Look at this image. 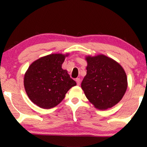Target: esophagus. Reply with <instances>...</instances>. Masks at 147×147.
<instances>
[{
	"label": "esophagus",
	"instance_id": "esophagus-1",
	"mask_svg": "<svg viewBox=\"0 0 147 147\" xmlns=\"http://www.w3.org/2000/svg\"><path fill=\"white\" fill-rule=\"evenodd\" d=\"M76 83H77V85L80 86V82H81V80H80V78H76Z\"/></svg>",
	"mask_w": 147,
	"mask_h": 147
}]
</instances>
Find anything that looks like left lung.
Returning <instances> with one entry per match:
<instances>
[{
    "label": "left lung",
    "instance_id": "left-lung-1",
    "mask_svg": "<svg viewBox=\"0 0 147 147\" xmlns=\"http://www.w3.org/2000/svg\"><path fill=\"white\" fill-rule=\"evenodd\" d=\"M87 74L81 86L96 108L105 110L118 103L127 89V78L121 65L104 55L86 58Z\"/></svg>",
    "mask_w": 147,
    "mask_h": 147
}]
</instances>
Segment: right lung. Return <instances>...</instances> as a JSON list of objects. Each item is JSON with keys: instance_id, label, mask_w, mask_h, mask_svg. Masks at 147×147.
Here are the masks:
<instances>
[{"instance_id": "obj_1", "label": "right lung", "mask_w": 147, "mask_h": 147, "mask_svg": "<svg viewBox=\"0 0 147 147\" xmlns=\"http://www.w3.org/2000/svg\"><path fill=\"white\" fill-rule=\"evenodd\" d=\"M67 55L51 54L34 61L28 68L24 86L29 99L45 109L59 104L70 88L76 85L61 68Z\"/></svg>"}]
</instances>
